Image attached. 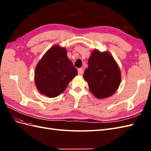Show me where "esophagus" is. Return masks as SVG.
<instances>
[{
  "instance_id": "esophagus-1",
  "label": "esophagus",
  "mask_w": 151,
  "mask_h": 151,
  "mask_svg": "<svg viewBox=\"0 0 151 151\" xmlns=\"http://www.w3.org/2000/svg\"><path fill=\"white\" fill-rule=\"evenodd\" d=\"M78 73L79 75H83V70L81 68L78 69Z\"/></svg>"
}]
</instances>
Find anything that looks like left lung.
I'll return each mask as SVG.
<instances>
[{
  "instance_id": "left-lung-1",
  "label": "left lung",
  "mask_w": 151,
  "mask_h": 151,
  "mask_svg": "<svg viewBox=\"0 0 151 151\" xmlns=\"http://www.w3.org/2000/svg\"><path fill=\"white\" fill-rule=\"evenodd\" d=\"M83 76L91 93L99 99L114 95L121 81L120 69L111 54L97 49L92 51Z\"/></svg>"
}]
</instances>
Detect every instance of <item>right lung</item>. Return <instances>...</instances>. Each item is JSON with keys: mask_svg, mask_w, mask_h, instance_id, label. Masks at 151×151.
<instances>
[{"mask_svg": "<svg viewBox=\"0 0 151 151\" xmlns=\"http://www.w3.org/2000/svg\"><path fill=\"white\" fill-rule=\"evenodd\" d=\"M77 74V70L67 57V49L54 45L37 64L35 84L41 94L54 98L65 90Z\"/></svg>", "mask_w": 151, "mask_h": 151, "instance_id": "right-lung-1", "label": "right lung"}]
</instances>
